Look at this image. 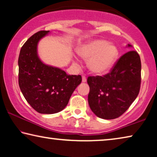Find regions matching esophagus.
Here are the masks:
<instances>
[{
	"instance_id": "1",
	"label": "esophagus",
	"mask_w": 157,
	"mask_h": 157,
	"mask_svg": "<svg viewBox=\"0 0 157 157\" xmlns=\"http://www.w3.org/2000/svg\"><path fill=\"white\" fill-rule=\"evenodd\" d=\"M86 82V78L85 76H82V82Z\"/></svg>"
}]
</instances>
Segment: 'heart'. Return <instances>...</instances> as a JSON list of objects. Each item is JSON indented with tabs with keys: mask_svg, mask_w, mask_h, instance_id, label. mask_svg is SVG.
Here are the masks:
<instances>
[{
	"mask_svg": "<svg viewBox=\"0 0 157 157\" xmlns=\"http://www.w3.org/2000/svg\"><path fill=\"white\" fill-rule=\"evenodd\" d=\"M81 57L89 60L88 67L93 73H106L117 59L118 49L115 46L101 39H95L84 44L79 48Z\"/></svg>",
	"mask_w": 157,
	"mask_h": 157,
	"instance_id": "heart-1",
	"label": "heart"
}]
</instances>
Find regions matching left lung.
I'll list each match as a JSON object with an SVG mask.
<instances>
[{
    "label": "left lung",
    "mask_w": 157,
    "mask_h": 157,
    "mask_svg": "<svg viewBox=\"0 0 157 157\" xmlns=\"http://www.w3.org/2000/svg\"><path fill=\"white\" fill-rule=\"evenodd\" d=\"M128 47H131L128 44ZM88 102L96 116L115 119L129 109L140 92L141 60L137 51H130L119 58L109 73L90 76Z\"/></svg>",
    "instance_id": "left-lung-1"
}]
</instances>
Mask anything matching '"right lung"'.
Returning a JSON list of instances; mask_svg holds the SVG:
<instances>
[{
	"instance_id": "add662e5",
	"label": "right lung",
	"mask_w": 157,
	"mask_h": 157,
	"mask_svg": "<svg viewBox=\"0 0 157 157\" xmlns=\"http://www.w3.org/2000/svg\"><path fill=\"white\" fill-rule=\"evenodd\" d=\"M49 31H39L27 39L18 58V82L23 96L39 113H58L68 104L82 82L81 75H68L58 67L42 63L37 56L39 41Z\"/></svg>"
}]
</instances>
